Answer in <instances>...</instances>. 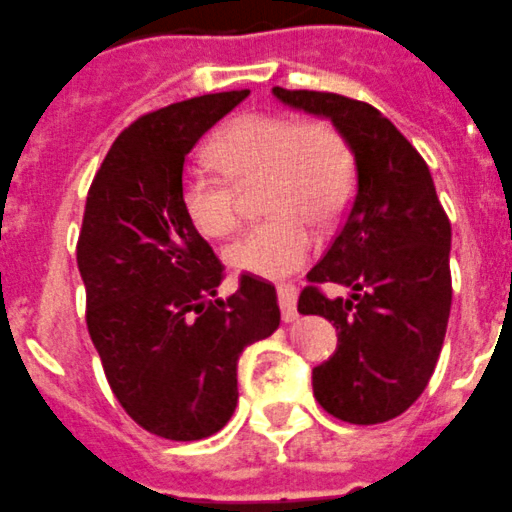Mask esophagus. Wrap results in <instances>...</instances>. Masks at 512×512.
<instances>
[{"instance_id": "esophagus-1", "label": "esophagus", "mask_w": 512, "mask_h": 512, "mask_svg": "<svg viewBox=\"0 0 512 512\" xmlns=\"http://www.w3.org/2000/svg\"><path fill=\"white\" fill-rule=\"evenodd\" d=\"M277 300H280L282 307V320L295 322L297 317V287L292 282H280L277 285Z\"/></svg>"}]
</instances>
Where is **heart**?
Masks as SVG:
<instances>
[{"instance_id": "obj_1", "label": "heart", "mask_w": 512, "mask_h": 512, "mask_svg": "<svg viewBox=\"0 0 512 512\" xmlns=\"http://www.w3.org/2000/svg\"><path fill=\"white\" fill-rule=\"evenodd\" d=\"M210 150L222 172L187 167L180 205L200 235L225 237L237 225V187L265 177L272 217L247 227L225 250L227 265L252 275L297 270L317 247L312 220L340 217L355 192V157L327 122L250 112L227 122Z\"/></svg>"}]
</instances>
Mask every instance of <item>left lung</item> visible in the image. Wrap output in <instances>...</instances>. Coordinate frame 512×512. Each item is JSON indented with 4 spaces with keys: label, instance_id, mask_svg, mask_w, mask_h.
I'll return each mask as SVG.
<instances>
[{
    "label": "left lung",
    "instance_id": "1",
    "mask_svg": "<svg viewBox=\"0 0 512 512\" xmlns=\"http://www.w3.org/2000/svg\"><path fill=\"white\" fill-rule=\"evenodd\" d=\"M280 102L327 117L355 157V200L325 257L307 272L297 310L337 327V350L312 370L332 418L377 425L428 388L453 302L450 220L420 152L372 104L335 92L272 89ZM325 281L353 290L330 301Z\"/></svg>",
    "mask_w": 512,
    "mask_h": 512
}]
</instances>
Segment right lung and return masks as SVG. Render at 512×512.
Here are the masks:
<instances>
[{
	"instance_id": "1",
	"label": "right lung",
	"mask_w": 512,
	"mask_h": 512,
	"mask_svg": "<svg viewBox=\"0 0 512 512\" xmlns=\"http://www.w3.org/2000/svg\"><path fill=\"white\" fill-rule=\"evenodd\" d=\"M250 89L202 94L142 114L94 175L77 240L87 330L114 398L140 428L202 440L237 405V360L280 327L275 287L225 265L180 205L185 157Z\"/></svg>"
}]
</instances>
